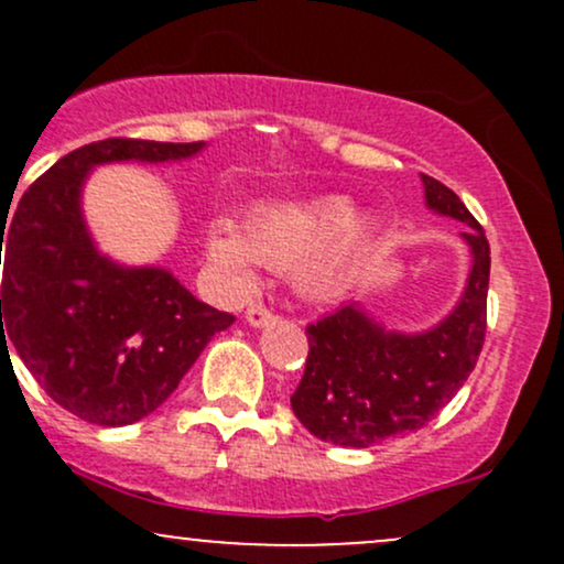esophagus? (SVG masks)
<instances>
[{"instance_id":"esophagus-1","label":"esophagus","mask_w":564,"mask_h":564,"mask_svg":"<svg viewBox=\"0 0 564 564\" xmlns=\"http://www.w3.org/2000/svg\"><path fill=\"white\" fill-rule=\"evenodd\" d=\"M273 318H275V315L270 313V310L264 307V304H251V307L246 310V323H249V326H254V328L270 326V323H273Z\"/></svg>"}]
</instances>
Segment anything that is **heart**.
<instances>
[{"label": "heart", "instance_id": "heart-1", "mask_svg": "<svg viewBox=\"0 0 564 564\" xmlns=\"http://www.w3.org/2000/svg\"><path fill=\"white\" fill-rule=\"evenodd\" d=\"M377 217L355 212L345 196L278 200L251 212L246 230L215 219L206 230V257L232 291L257 283V264L289 270L310 300L339 296L377 241Z\"/></svg>", "mask_w": 564, "mask_h": 564}]
</instances>
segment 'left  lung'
<instances>
[{"mask_svg":"<svg viewBox=\"0 0 564 564\" xmlns=\"http://www.w3.org/2000/svg\"><path fill=\"white\" fill-rule=\"evenodd\" d=\"M424 204L467 225L471 268L456 307L424 332H392L349 300L307 326L310 355L291 394L304 430L345 448H371L387 437L422 430L451 403L475 371L485 341L490 246L462 198L422 174Z\"/></svg>","mask_w":564,"mask_h":564,"instance_id":"8db88e82","label":"left lung"}]
</instances>
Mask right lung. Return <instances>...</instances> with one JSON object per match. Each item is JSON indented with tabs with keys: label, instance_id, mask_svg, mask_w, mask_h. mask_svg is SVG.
I'll list each match as a JSON object with an SVG mask.
<instances>
[{
	"label": "right lung",
	"instance_id": "1",
	"mask_svg": "<svg viewBox=\"0 0 564 564\" xmlns=\"http://www.w3.org/2000/svg\"><path fill=\"white\" fill-rule=\"evenodd\" d=\"M204 148L89 142L50 166L15 215L0 217V347H15L39 387L84 422L124 426L145 419L177 390L212 336L236 321L198 302L166 268L102 254L82 209L95 166L185 161Z\"/></svg>",
	"mask_w": 564,
	"mask_h": 564
}]
</instances>
